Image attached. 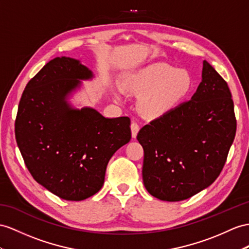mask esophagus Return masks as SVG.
<instances>
[{
	"mask_svg": "<svg viewBox=\"0 0 249 249\" xmlns=\"http://www.w3.org/2000/svg\"><path fill=\"white\" fill-rule=\"evenodd\" d=\"M130 128H131V136H132V138L136 139L138 132L140 130V125L137 122H135V121H133V122L130 125Z\"/></svg>",
	"mask_w": 249,
	"mask_h": 249,
	"instance_id": "esophagus-1",
	"label": "esophagus"
}]
</instances>
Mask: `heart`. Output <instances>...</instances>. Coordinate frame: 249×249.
I'll return each instance as SVG.
<instances>
[{"label": "heart", "mask_w": 249, "mask_h": 249, "mask_svg": "<svg viewBox=\"0 0 249 249\" xmlns=\"http://www.w3.org/2000/svg\"><path fill=\"white\" fill-rule=\"evenodd\" d=\"M126 91L141 94L140 108L149 117H159L173 110L187 97L193 79L185 69H176L166 63H155L122 79ZM114 98L121 99L119 92Z\"/></svg>", "instance_id": "heart-1"}]
</instances>
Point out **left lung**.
I'll return each mask as SVG.
<instances>
[{
	"mask_svg": "<svg viewBox=\"0 0 249 249\" xmlns=\"http://www.w3.org/2000/svg\"><path fill=\"white\" fill-rule=\"evenodd\" d=\"M237 130L227 83L207 61L202 82L184 102L140 129L143 183L162 201L178 202L207 188L226 162Z\"/></svg>",
	"mask_w": 249,
	"mask_h": 249,
	"instance_id": "8db88e82",
	"label": "left lung"
}]
</instances>
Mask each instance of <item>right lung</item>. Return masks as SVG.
<instances>
[{
	"label": "right lung",
	"mask_w": 249,
	"mask_h": 249,
	"mask_svg": "<svg viewBox=\"0 0 249 249\" xmlns=\"http://www.w3.org/2000/svg\"><path fill=\"white\" fill-rule=\"evenodd\" d=\"M90 69L68 56L49 61L25 87L16 119V139L34 179L67 201H82L102 188L119 148L131 139L128 117L105 118L69 98L91 80Z\"/></svg>",
	"instance_id": "1"
}]
</instances>
